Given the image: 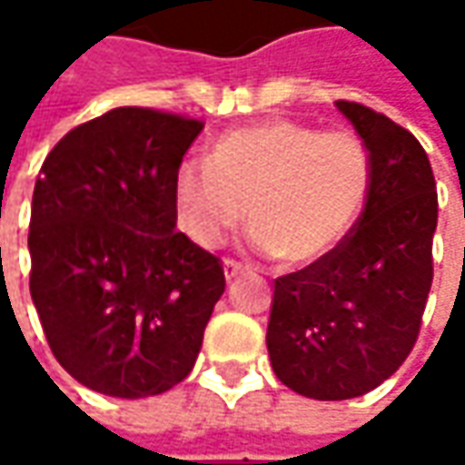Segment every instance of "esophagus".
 I'll return each instance as SVG.
<instances>
[{"instance_id": "34e87169", "label": "esophagus", "mask_w": 465, "mask_h": 465, "mask_svg": "<svg viewBox=\"0 0 465 465\" xmlns=\"http://www.w3.org/2000/svg\"><path fill=\"white\" fill-rule=\"evenodd\" d=\"M223 269H224V279L230 282V279H235L238 274H241L242 263H238V261H232V259H224Z\"/></svg>"}]
</instances>
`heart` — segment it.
Instances as JSON below:
<instances>
[{
    "label": "heart",
    "instance_id": "obj_1",
    "mask_svg": "<svg viewBox=\"0 0 465 465\" xmlns=\"http://www.w3.org/2000/svg\"><path fill=\"white\" fill-rule=\"evenodd\" d=\"M370 191V154L349 132L269 118L224 132L206 165L175 175L181 224L204 248L245 220L253 241L287 263L323 259L347 238Z\"/></svg>",
    "mask_w": 465,
    "mask_h": 465
}]
</instances>
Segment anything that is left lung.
I'll use <instances>...</instances> for the list:
<instances>
[{"label":"left lung","mask_w":465,"mask_h":465,"mask_svg":"<svg viewBox=\"0 0 465 465\" xmlns=\"http://www.w3.org/2000/svg\"><path fill=\"white\" fill-rule=\"evenodd\" d=\"M370 154L360 220L323 259L274 279L266 347L300 396L344 401L388 381L420 336L432 287L438 191L417 136L383 114L336 100Z\"/></svg>","instance_id":"obj_1"}]
</instances>
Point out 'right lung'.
I'll return each instance as SVG.
<instances>
[{
    "instance_id": "1",
    "label": "right lung",
    "mask_w": 465,
    "mask_h": 465,
    "mask_svg": "<svg viewBox=\"0 0 465 465\" xmlns=\"http://www.w3.org/2000/svg\"><path fill=\"white\" fill-rule=\"evenodd\" d=\"M196 118L114 108L44 160L30 212V297L59 365L90 391L144 399L199 357L223 263L175 230V175Z\"/></svg>"
}]
</instances>
